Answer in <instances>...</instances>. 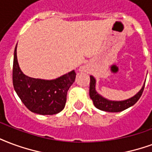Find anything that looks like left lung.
Masks as SVG:
<instances>
[{"label": "left lung", "instance_id": "1", "mask_svg": "<svg viewBox=\"0 0 152 152\" xmlns=\"http://www.w3.org/2000/svg\"><path fill=\"white\" fill-rule=\"evenodd\" d=\"M95 85H96V80L93 76H90V85H89V96L92 99L93 104L95 107L101 110L106 111V112H121L127 108L132 106L135 104L136 102L139 101L140 96H142V92L144 89L145 83L142 88L140 89L139 93L135 94L134 96L124 101H119V102H115V101H110L108 99L104 98L100 94L96 93L95 89Z\"/></svg>", "mask_w": 152, "mask_h": 152}]
</instances>
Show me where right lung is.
I'll list each match as a JSON object with an SVG mask.
<instances>
[{
  "instance_id": "add662e5",
  "label": "right lung",
  "mask_w": 152,
  "mask_h": 152,
  "mask_svg": "<svg viewBox=\"0 0 152 152\" xmlns=\"http://www.w3.org/2000/svg\"><path fill=\"white\" fill-rule=\"evenodd\" d=\"M76 79V72H70L51 80L31 78L23 74L14 50L13 84L17 94L29 110L41 115H53L64 110L67 93Z\"/></svg>"
}]
</instances>
